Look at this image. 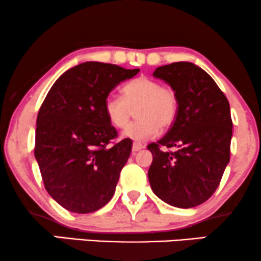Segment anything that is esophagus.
I'll list each match as a JSON object with an SVG mask.
<instances>
[{"mask_svg":"<svg viewBox=\"0 0 261 261\" xmlns=\"http://www.w3.org/2000/svg\"><path fill=\"white\" fill-rule=\"evenodd\" d=\"M143 148H144L143 144L137 143V142H135V143L133 144V151H138V150L143 149Z\"/></svg>","mask_w":261,"mask_h":261,"instance_id":"34e87169","label":"esophagus"}]
</instances>
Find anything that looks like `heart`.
I'll use <instances>...</instances> for the list:
<instances>
[{
    "label": "heart",
    "instance_id": "obj_1",
    "mask_svg": "<svg viewBox=\"0 0 261 261\" xmlns=\"http://www.w3.org/2000/svg\"><path fill=\"white\" fill-rule=\"evenodd\" d=\"M123 97L108 95L103 111L110 123L124 128L136 110L138 120L123 131V136L134 141H146L159 131L171 127L177 119L178 97L171 87L156 79L138 77L123 87Z\"/></svg>",
    "mask_w": 261,
    "mask_h": 261
}]
</instances>
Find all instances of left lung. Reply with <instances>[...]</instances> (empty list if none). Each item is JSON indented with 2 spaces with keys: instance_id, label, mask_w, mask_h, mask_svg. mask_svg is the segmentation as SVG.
Wrapping results in <instances>:
<instances>
[{
  "instance_id": "8db88e82",
  "label": "left lung",
  "mask_w": 261,
  "mask_h": 261,
  "mask_svg": "<svg viewBox=\"0 0 261 261\" xmlns=\"http://www.w3.org/2000/svg\"><path fill=\"white\" fill-rule=\"evenodd\" d=\"M153 75L176 91L178 114L167 134L148 144L153 154L148 179L164 202L191 208L213 195L230 161L229 101L213 78L191 62L160 66Z\"/></svg>"
}]
</instances>
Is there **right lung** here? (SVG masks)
Listing matches in <instances>:
<instances>
[{"label": "right lung", "instance_id": "right-lung-1", "mask_svg": "<svg viewBox=\"0 0 261 261\" xmlns=\"http://www.w3.org/2000/svg\"><path fill=\"white\" fill-rule=\"evenodd\" d=\"M140 70L88 61L61 74L37 115L35 158L48 194L73 213H91L114 195L133 141L118 133L103 103L120 82Z\"/></svg>", "mask_w": 261, "mask_h": 261}]
</instances>
